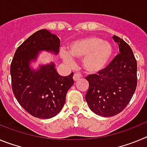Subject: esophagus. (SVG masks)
<instances>
[{
	"label": "esophagus",
	"instance_id": "obj_1",
	"mask_svg": "<svg viewBox=\"0 0 147 147\" xmlns=\"http://www.w3.org/2000/svg\"><path fill=\"white\" fill-rule=\"evenodd\" d=\"M73 78H74V80L75 82H76L80 79V75L77 74H75L74 75V76H73Z\"/></svg>",
	"mask_w": 147,
	"mask_h": 147
}]
</instances>
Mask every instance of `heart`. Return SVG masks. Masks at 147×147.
<instances>
[{
	"label": "heart",
	"mask_w": 147,
	"mask_h": 147,
	"mask_svg": "<svg viewBox=\"0 0 147 147\" xmlns=\"http://www.w3.org/2000/svg\"><path fill=\"white\" fill-rule=\"evenodd\" d=\"M115 50L112 43L97 36H89L73 41L68 52L61 51V57L67 64H73L74 59H83V68L89 74H98L108 66Z\"/></svg>",
	"instance_id": "obj_1"
}]
</instances>
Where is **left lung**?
Here are the masks:
<instances>
[{
  "instance_id": "obj_1",
  "label": "left lung",
  "mask_w": 147,
  "mask_h": 147,
  "mask_svg": "<svg viewBox=\"0 0 147 147\" xmlns=\"http://www.w3.org/2000/svg\"><path fill=\"white\" fill-rule=\"evenodd\" d=\"M118 54L105 70L86 77L89 88L85 95L88 107L102 117L117 115L129 104L137 86V62L129 45L115 36Z\"/></svg>"
}]
</instances>
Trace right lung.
<instances>
[{"mask_svg":"<svg viewBox=\"0 0 147 147\" xmlns=\"http://www.w3.org/2000/svg\"><path fill=\"white\" fill-rule=\"evenodd\" d=\"M60 40L47 29L31 35L18 48L10 67L15 98L34 117L48 119L57 115L65 103L67 90L74 85V73L58 74L54 62L36 65L42 51L58 55Z\"/></svg>","mask_w":147,"mask_h":147,"instance_id":"add662e5","label":"right lung"}]
</instances>
